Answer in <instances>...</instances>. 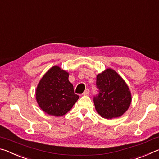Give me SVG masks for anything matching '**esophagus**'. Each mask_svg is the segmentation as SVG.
Returning a JSON list of instances; mask_svg holds the SVG:
<instances>
[{"instance_id":"34e87169","label":"esophagus","mask_w":159,"mask_h":159,"mask_svg":"<svg viewBox=\"0 0 159 159\" xmlns=\"http://www.w3.org/2000/svg\"><path fill=\"white\" fill-rule=\"evenodd\" d=\"M89 93H90V90L88 89V88H87V89H85V90L84 91V93H83V95H89Z\"/></svg>"}]
</instances>
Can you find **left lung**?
<instances>
[{"instance_id":"left-lung-1","label":"left lung","mask_w":159,"mask_h":159,"mask_svg":"<svg viewBox=\"0 0 159 159\" xmlns=\"http://www.w3.org/2000/svg\"><path fill=\"white\" fill-rule=\"evenodd\" d=\"M99 93L94 97L95 109L107 119L120 117L128 109L132 97L130 89L114 70L107 69L97 76Z\"/></svg>"}]
</instances>
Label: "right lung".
<instances>
[{
	"instance_id": "obj_1",
	"label": "right lung",
	"mask_w": 159,
	"mask_h": 159,
	"mask_svg": "<svg viewBox=\"0 0 159 159\" xmlns=\"http://www.w3.org/2000/svg\"><path fill=\"white\" fill-rule=\"evenodd\" d=\"M69 73L60 66H54L45 74L36 90L37 103L46 114L61 116L66 114L79 96L74 93L69 80Z\"/></svg>"
}]
</instances>
